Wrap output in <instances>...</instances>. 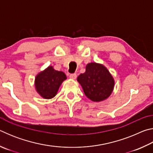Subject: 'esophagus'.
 Here are the masks:
<instances>
[{
  "mask_svg": "<svg viewBox=\"0 0 153 153\" xmlns=\"http://www.w3.org/2000/svg\"><path fill=\"white\" fill-rule=\"evenodd\" d=\"M69 77H70L71 79H75L76 78L77 75H76V74H70V76H69Z\"/></svg>",
  "mask_w": 153,
  "mask_h": 153,
  "instance_id": "1",
  "label": "esophagus"
}]
</instances>
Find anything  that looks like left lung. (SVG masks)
Masks as SVG:
<instances>
[{
	"label": "left lung",
	"mask_w": 153,
	"mask_h": 153,
	"mask_svg": "<svg viewBox=\"0 0 153 153\" xmlns=\"http://www.w3.org/2000/svg\"><path fill=\"white\" fill-rule=\"evenodd\" d=\"M84 94L92 101L99 102L109 97L114 87V80L109 71L102 65H87L86 72L77 77Z\"/></svg>",
	"instance_id": "1"
}]
</instances>
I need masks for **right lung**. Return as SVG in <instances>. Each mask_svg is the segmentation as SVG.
Returning a JSON list of instances; mask_svg holds the SVG:
<instances>
[{"mask_svg":"<svg viewBox=\"0 0 153 153\" xmlns=\"http://www.w3.org/2000/svg\"><path fill=\"white\" fill-rule=\"evenodd\" d=\"M66 78L63 72L56 71L50 66L36 76V90L43 98L50 99L56 94L61 83Z\"/></svg>","mask_w":153,"mask_h":153,"instance_id":"obj_1","label":"right lung"}]
</instances>
